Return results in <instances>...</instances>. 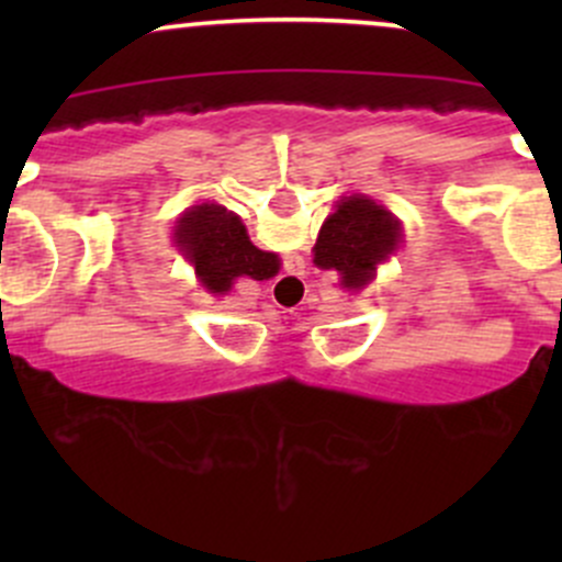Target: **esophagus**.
Instances as JSON below:
<instances>
[{
	"label": "esophagus",
	"mask_w": 562,
	"mask_h": 562,
	"mask_svg": "<svg viewBox=\"0 0 562 562\" xmlns=\"http://www.w3.org/2000/svg\"><path fill=\"white\" fill-rule=\"evenodd\" d=\"M280 288H282V293H285L288 299H299V296H302V291H304V282H302V277L288 274V277H282V280H280Z\"/></svg>",
	"instance_id": "1"
}]
</instances>
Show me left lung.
I'll list each match as a JSON object with an SVG mask.
<instances>
[{"label":"left lung","mask_w":562,"mask_h":562,"mask_svg":"<svg viewBox=\"0 0 562 562\" xmlns=\"http://www.w3.org/2000/svg\"><path fill=\"white\" fill-rule=\"evenodd\" d=\"M400 245L394 214L361 195L345 198L323 223L315 245V266L342 274V285L359 291L375 277L381 260Z\"/></svg>","instance_id":"obj_1"}]
</instances>
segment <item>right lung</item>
Returning a JSON list of instances; mask_svg holds the SVG:
<instances>
[{"label": "right lung", "mask_w": 562, "mask_h": 562, "mask_svg": "<svg viewBox=\"0 0 562 562\" xmlns=\"http://www.w3.org/2000/svg\"><path fill=\"white\" fill-rule=\"evenodd\" d=\"M176 245L190 255L198 280L214 296L228 293L236 277L269 280L280 271L277 255L255 247L241 220L214 203L192 206L179 220Z\"/></svg>", "instance_id": "obj_1"}]
</instances>
